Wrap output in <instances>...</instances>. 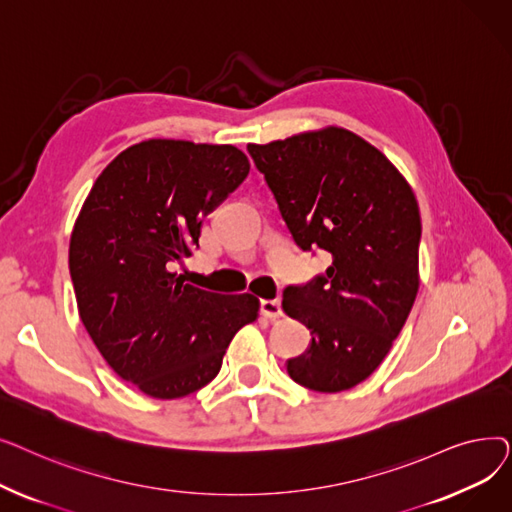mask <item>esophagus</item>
<instances>
[{
    "label": "esophagus",
    "instance_id": "obj_1",
    "mask_svg": "<svg viewBox=\"0 0 512 512\" xmlns=\"http://www.w3.org/2000/svg\"><path fill=\"white\" fill-rule=\"evenodd\" d=\"M261 315L267 317V319H278V317H282L280 301H276V299H265V301H261Z\"/></svg>",
    "mask_w": 512,
    "mask_h": 512
}]
</instances>
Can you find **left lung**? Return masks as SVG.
Returning <instances> with one entry per match:
<instances>
[{
    "instance_id": "obj_1",
    "label": "left lung",
    "mask_w": 512,
    "mask_h": 512,
    "mask_svg": "<svg viewBox=\"0 0 512 512\" xmlns=\"http://www.w3.org/2000/svg\"><path fill=\"white\" fill-rule=\"evenodd\" d=\"M247 149L294 242L332 257L324 276L284 290V313L311 332L309 351L286 371L315 392L351 390L386 359L417 297L413 188L380 149L340 126Z\"/></svg>"
}]
</instances>
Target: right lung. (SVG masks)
I'll use <instances>...</instances> for the list:
<instances>
[{
  "label": "right lung",
  "instance_id": "add662e5",
  "mask_svg": "<svg viewBox=\"0 0 512 512\" xmlns=\"http://www.w3.org/2000/svg\"><path fill=\"white\" fill-rule=\"evenodd\" d=\"M249 170L234 145L149 139L116 155L80 207L68 251L80 321L107 365L151 398L207 386L259 315L249 292H207L172 272Z\"/></svg>",
  "mask_w": 512,
  "mask_h": 512
}]
</instances>
